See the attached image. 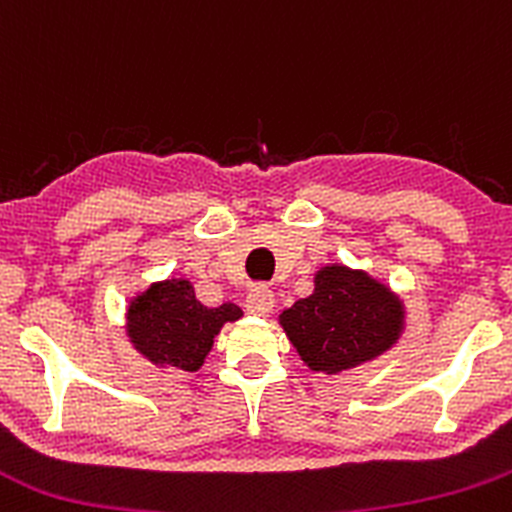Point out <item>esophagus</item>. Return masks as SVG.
Returning a JSON list of instances; mask_svg holds the SVG:
<instances>
[{"instance_id": "obj_1", "label": "esophagus", "mask_w": 512, "mask_h": 512, "mask_svg": "<svg viewBox=\"0 0 512 512\" xmlns=\"http://www.w3.org/2000/svg\"><path fill=\"white\" fill-rule=\"evenodd\" d=\"M273 306H276V298H273V293L263 286L254 288V291L246 296V311L254 313V316H268V313L273 311Z\"/></svg>"}]
</instances>
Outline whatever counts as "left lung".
Listing matches in <instances>:
<instances>
[{"label":"left lung","instance_id":"1","mask_svg":"<svg viewBox=\"0 0 512 512\" xmlns=\"http://www.w3.org/2000/svg\"><path fill=\"white\" fill-rule=\"evenodd\" d=\"M311 371L338 376L383 356L406 331V306L386 283L343 263L321 266L313 293L278 316Z\"/></svg>","mask_w":512,"mask_h":512}]
</instances>
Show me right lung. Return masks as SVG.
Returning a JSON list of instances; mask_svg holds the SVG:
<instances>
[{
    "mask_svg": "<svg viewBox=\"0 0 512 512\" xmlns=\"http://www.w3.org/2000/svg\"><path fill=\"white\" fill-rule=\"evenodd\" d=\"M241 316L244 311L236 303L204 306L189 278L169 276L149 283L131 298L124 328L134 351L156 368L196 373L221 328Z\"/></svg>",
    "mask_w": 512,
    "mask_h": 512,
    "instance_id": "obj_1",
    "label": "right lung"
}]
</instances>
